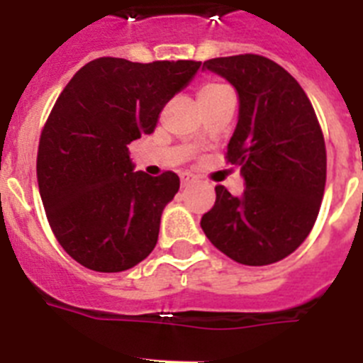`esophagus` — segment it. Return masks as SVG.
Wrapping results in <instances>:
<instances>
[{
	"instance_id": "obj_1",
	"label": "esophagus",
	"mask_w": 363,
	"mask_h": 363,
	"mask_svg": "<svg viewBox=\"0 0 363 363\" xmlns=\"http://www.w3.org/2000/svg\"><path fill=\"white\" fill-rule=\"evenodd\" d=\"M194 182H196V177L191 175V173H186V172L181 173V184H182V186L186 188V186H190V184H194Z\"/></svg>"
}]
</instances>
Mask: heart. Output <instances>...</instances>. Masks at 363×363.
<instances>
[{"mask_svg": "<svg viewBox=\"0 0 363 363\" xmlns=\"http://www.w3.org/2000/svg\"><path fill=\"white\" fill-rule=\"evenodd\" d=\"M228 88L225 84H218V83H208L199 90V101L201 99H208V97H214L218 94H223L227 92Z\"/></svg>", "mask_w": 363, "mask_h": 363, "instance_id": "b5f03b06", "label": "heart"}]
</instances>
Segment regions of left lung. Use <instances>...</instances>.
<instances>
[{"label":"left lung","mask_w":363,"mask_h":363,"mask_svg":"<svg viewBox=\"0 0 363 363\" xmlns=\"http://www.w3.org/2000/svg\"><path fill=\"white\" fill-rule=\"evenodd\" d=\"M203 69L227 79L238 94L227 160L240 166L245 190L234 197L216 186L201 228L234 262L267 266L291 255L315 223L327 181L321 127L301 84L266 57H218Z\"/></svg>","instance_id":"1"}]
</instances>
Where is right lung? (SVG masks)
I'll return each instance as SVG.
<instances>
[{"label":"right lung","mask_w":363,"mask_h":363,"mask_svg":"<svg viewBox=\"0 0 363 363\" xmlns=\"http://www.w3.org/2000/svg\"><path fill=\"white\" fill-rule=\"evenodd\" d=\"M201 62L101 57L79 69L55 103L36 177L55 238L81 266L118 273L149 257L177 173L135 172L129 144L151 135L166 103Z\"/></svg>","instance_id":"1"}]
</instances>
